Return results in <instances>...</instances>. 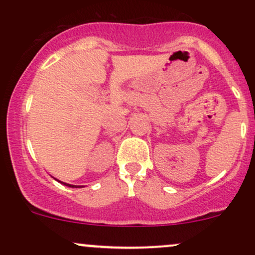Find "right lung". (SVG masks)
<instances>
[{
  "label": "right lung",
  "mask_w": 255,
  "mask_h": 255,
  "mask_svg": "<svg viewBox=\"0 0 255 255\" xmlns=\"http://www.w3.org/2000/svg\"><path fill=\"white\" fill-rule=\"evenodd\" d=\"M61 183H63V182H61ZM63 184H66V186H68V187H73V188H74V187H81V186H73V184H68V183H63Z\"/></svg>",
  "instance_id": "add662e5"
}]
</instances>
